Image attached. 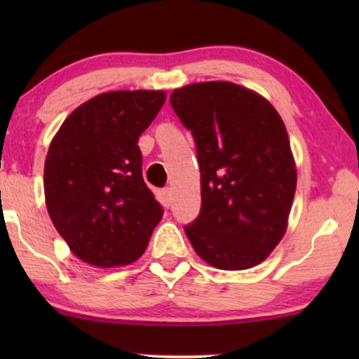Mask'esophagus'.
<instances>
[{
    "label": "esophagus",
    "mask_w": 359,
    "mask_h": 359,
    "mask_svg": "<svg viewBox=\"0 0 359 359\" xmlns=\"http://www.w3.org/2000/svg\"><path fill=\"white\" fill-rule=\"evenodd\" d=\"M162 197H163V203H165V204L170 203V199H172V189H170V187L163 189V191H162Z\"/></svg>",
    "instance_id": "esophagus-1"
}]
</instances>
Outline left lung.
Instances as JSON below:
<instances>
[{
	"mask_svg": "<svg viewBox=\"0 0 359 359\" xmlns=\"http://www.w3.org/2000/svg\"><path fill=\"white\" fill-rule=\"evenodd\" d=\"M170 104L196 140L201 212L185 234L219 270H246L282 241L297 187L287 128L269 100L228 81L194 82Z\"/></svg>",
	"mask_w": 359,
	"mask_h": 359,
	"instance_id": "8db88e82",
	"label": "left lung"
}]
</instances>
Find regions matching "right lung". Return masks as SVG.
I'll use <instances>...</instances> for the list:
<instances>
[{"label":"right lung","mask_w":359,"mask_h":359,"mask_svg":"<svg viewBox=\"0 0 359 359\" xmlns=\"http://www.w3.org/2000/svg\"><path fill=\"white\" fill-rule=\"evenodd\" d=\"M165 90H109L82 102L48 147L43 191L48 216L77 258L111 269L145 253L162 205L142 175L138 138Z\"/></svg>","instance_id":"add662e5"}]
</instances>
